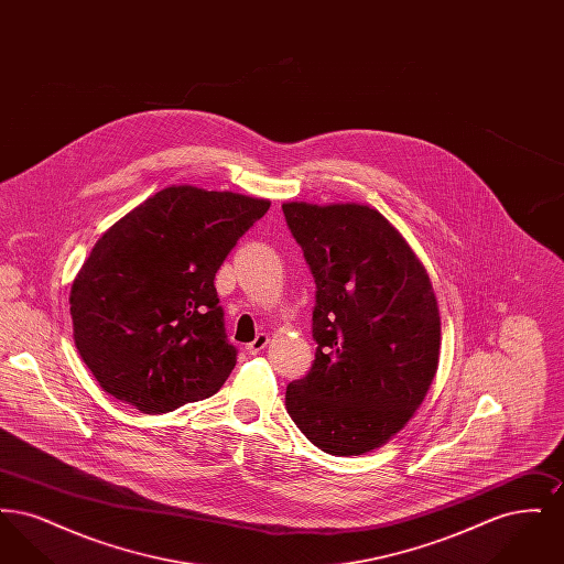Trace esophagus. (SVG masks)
<instances>
[{"label":"esophagus","mask_w":564,"mask_h":564,"mask_svg":"<svg viewBox=\"0 0 564 564\" xmlns=\"http://www.w3.org/2000/svg\"><path fill=\"white\" fill-rule=\"evenodd\" d=\"M267 345H269V336H267V334H258V336L253 338V343H249V345L245 347V350H247L249 355H258Z\"/></svg>","instance_id":"1"}]
</instances>
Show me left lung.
Masks as SVG:
<instances>
[{
    "instance_id": "left-lung-1",
    "label": "left lung",
    "mask_w": 564,
    "mask_h": 564,
    "mask_svg": "<svg viewBox=\"0 0 564 564\" xmlns=\"http://www.w3.org/2000/svg\"><path fill=\"white\" fill-rule=\"evenodd\" d=\"M283 214L317 285L315 361L288 384L285 408L323 453H370L412 419L437 370L430 276L366 205L285 203Z\"/></svg>"
}]
</instances>
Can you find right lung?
<instances>
[{"mask_svg":"<svg viewBox=\"0 0 564 564\" xmlns=\"http://www.w3.org/2000/svg\"><path fill=\"white\" fill-rule=\"evenodd\" d=\"M264 198L171 186L116 221L74 285V340L101 389L145 414L212 398L237 366L215 272Z\"/></svg>","mask_w":564,"mask_h":564,"instance_id":"1","label":"right lung"}]
</instances>
